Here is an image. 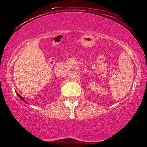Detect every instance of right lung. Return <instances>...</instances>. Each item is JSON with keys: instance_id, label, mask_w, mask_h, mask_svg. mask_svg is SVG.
<instances>
[{"instance_id": "right-lung-1", "label": "right lung", "mask_w": 147, "mask_h": 147, "mask_svg": "<svg viewBox=\"0 0 147 147\" xmlns=\"http://www.w3.org/2000/svg\"><path fill=\"white\" fill-rule=\"evenodd\" d=\"M17 93V96H19V97L20 98H21V100H23L24 102H26L25 100H24V98H23V97H22V96H21V95H20V94H18V93Z\"/></svg>"}]
</instances>
